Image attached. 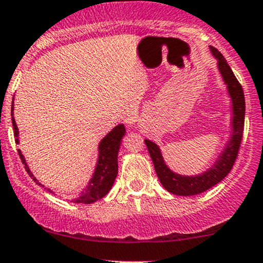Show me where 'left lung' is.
<instances>
[{
  "label": "left lung",
  "mask_w": 263,
  "mask_h": 263,
  "mask_svg": "<svg viewBox=\"0 0 263 263\" xmlns=\"http://www.w3.org/2000/svg\"><path fill=\"white\" fill-rule=\"evenodd\" d=\"M211 50L215 58L218 59V66L220 70L221 75L225 83L228 85V89L233 100L234 107V119L233 126L234 133L229 145L219 160L214 163L212 168L202 174L200 176H194V177H187V176H180L170 170L160 153L159 147L153 141L145 140L147 150L153 160L155 171L159 177L160 182L168 192L177 194V196H193V194H199L209 188L215 186L230 172L233 168L234 162H235L237 154H239L240 145H241L242 135H243V124H245V96L240 82L234 75L233 70L228 65L225 58L221 55L220 51L211 46Z\"/></svg>",
  "instance_id": "left-lung-1"
}]
</instances>
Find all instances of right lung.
<instances>
[{
	"label": "right lung",
	"instance_id": "1",
	"mask_svg": "<svg viewBox=\"0 0 263 263\" xmlns=\"http://www.w3.org/2000/svg\"><path fill=\"white\" fill-rule=\"evenodd\" d=\"M12 110H13V103H12ZM13 114V112H11ZM12 125H13V133L15 137V143L18 144V128L15 125L14 118L12 117ZM125 134V128L123 124L117 125L109 134H107L103 138V140L100 144V157H98V163L97 167H96L95 175L92 177V180L89 181L88 186L85 188V191L81 193V196L77 199H73L75 203H93L96 200L103 198L106 194L109 192L110 188H112L114 180H116L117 174H118V151L120 146V141L122 138ZM20 157L22 162L24 163V167L26 171L30 177H33V180L36 183L43 186L42 183H39L35 180V177L32 175V172L29 171V167L27 166L26 160H24L23 155H22L21 150H18ZM49 192H51L48 188Z\"/></svg>",
	"mask_w": 263,
	"mask_h": 263
}]
</instances>
